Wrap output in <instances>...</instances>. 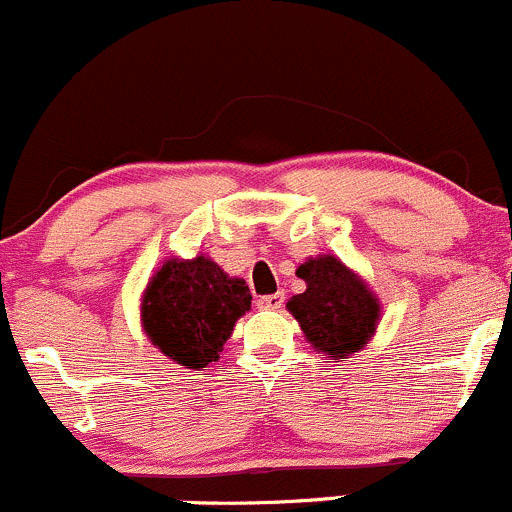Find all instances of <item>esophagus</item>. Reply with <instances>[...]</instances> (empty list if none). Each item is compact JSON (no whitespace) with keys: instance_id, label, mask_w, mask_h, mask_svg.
<instances>
[{"instance_id":"34e87169","label":"esophagus","mask_w":512,"mask_h":512,"mask_svg":"<svg viewBox=\"0 0 512 512\" xmlns=\"http://www.w3.org/2000/svg\"><path fill=\"white\" fill-rule=\"evenodd\" d=\"M285 302V293H273V295H263V298H258V307L261 310H280Z\"/></svg>"}]
</instances>
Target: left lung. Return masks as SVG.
<instances>
[{
	"label": "left lung",
	"instance_id": "8db88e82",
	"mask_svg": "<svg viewBox=\"0 0 512 512\" xmlns=\"http://www.w3.org/2000/svg\"><path fill=\"white\" fill-rule=\"evenodd\" d=\"M295 273L307 288L285 307L293 312L312 349L327 359H346L364 349L381 317L378 298L364 280L329 254L307 258Z\"/></svg>",
	"mask_w": 512,
	"mask_h": 512
}]
</instances>
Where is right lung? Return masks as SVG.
Returning a JSON list of instances; mask_svg holds the SVG:
<instances>
[{
  "mask_svg": "<svg viewBox=\"0 0 512 512\" xmlns=\"http://www.w3.org/2000/svg\"><path fill=\"white\" fill-rule=\"evenodd\" d=\"M249 310L246 280L227 276L212 258H168L148 280L141 324L168 359L202 371L219 359L236 320Z\"/></svg>",
  "mask_w": 512,
  "mask_h": 512,
  "instance_id": "add662e5",
  "label": "right lung"
}]
</instances>
